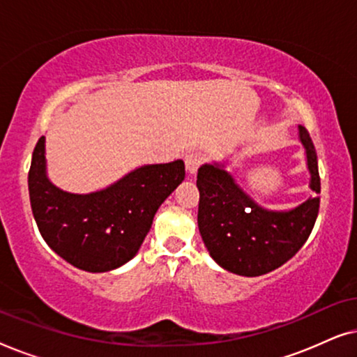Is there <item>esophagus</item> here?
Returning a JSON list of instances; mask_svg holds the SVG:
<instances>
[{"mask_svg": "<svg viewBox=\"0 0 357 357\" xmlns=\"http://www.w3.org/2000/svg\"><path fill=\"white\" fill-rule=\"evenodd\" d=\"M203 154L202 153H190L187 154V158H185V167H187L188 174H197V170L199 165L203 164Z\"/></svg>", "mask_w": 357, "mask_h": 357, "instance_id": "34e87169", "label": "esophagus"}]
</instances>
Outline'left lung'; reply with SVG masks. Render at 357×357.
Masks as SVG:
<instances>
[{"instance_id": "obj_1", "label": "left lung", "mask_w": 357, "mask_h": 357, "mask_svg": "<svg viewBox=\"0 0 357 357\" xmlns=\"http://www.w3.org/2000/svg\"><path fill=\"white\" fill-rule=\"evenodd\" d=\"M297 128L310 172L309 187L320 193L314 143L304 126ZM197 187L198 227L204 245L219 266L241 276H261L284 265L309 238L319 214V197L307 198L289 211L260 206L227 172L226 164H203Z\"/></svg>"}]
</instances>
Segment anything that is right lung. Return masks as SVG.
I'll return each instance as SVG.
<instances>
[{
	"instance_id": "right-lung-1",
	"label": "right lung",
	"mask_w": 357,
	"mask_h": 357,
	"mask_svg": "<svg viewBox=\"0 0 357 357\" xmlns=\"http://www.w3.org/2000/svg\"><path fill=\"white\" fill-rule=\"evenodd\" d=\"M183 160L131 170L104 190L70 193L47 175L45 136L36 144L29 197L38 231L53 252L73 266L105 273L138 253L154 214L183 182Z\"/></svg>"
}]
</instances>
